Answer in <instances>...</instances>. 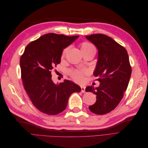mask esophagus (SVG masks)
Returning a JSON list of instances; mask_svg holds the SVG:
<instances>
[{
	"mask_svg": "<svg viewBox=\"0 0 148 148\" xmlns=\"http://www.w3.org/2000/svg\"><path fill=\"white\" fill-rule=\"evenodd\" d=\"M85 88H86V87H85L84 86H81V89H82V92H85Z\"/></svg>",
	"mask_w": 148,
	"mask_h": 148,
	"instance_id": "1",
	"label": "esophagus"
}]
</instances>
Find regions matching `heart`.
I'll return each mask as SVG.
<instances>
[{
	"label": "heart",
	"mask_w": 148,
	"mask_h": 148,
	"mask_svg": "<svg viewBox=\"0 0 148 148\" xmlns=\"http://www.w3.org/2000/svg\"><path fill=\"white\" fill-rule=\"evenodd\" d=\"M81 49L82 52L84 51H95L96 52V49L92 44L88 42H84L81 45ZM68 50V47L65 48L64 50L62 52V57H64L65 55V53ZM86 73V71L84 70H74L71 72V77L75 81L81 83L83 81L84 77L83 75Z\"/></svg>",
	"instance_id": "obj_1"
}]
</instances>
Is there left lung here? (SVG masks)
Listing matches in <instances>:
<instances>
[{"mask_svg":"<svg viewBox=\"0 0 148 148\" xmlns=\"http://www.w3.org/2000/svg\"><path fill=\"white\" fill-rule=\"evenodd\" d=\"M98 50V59L94 75L100 82L99 86H88L86 92L96 95V101L89 107L92 112L104 115L117 107L127 90L132 68L126 49L105 34L86 36Z\"/></svg>","mask_w":148,"mask_h":148,"instance_id":"left-lung-1","label":"left lung"}]
</instances>
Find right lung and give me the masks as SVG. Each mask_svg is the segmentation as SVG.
<instances>
[{"label":"right lung","mask_w":148,"mask_h":148,"mask_svg":"<svg viewBox=\"0 0 148 148\" xmlns=\"http://www.w3.org/2000/svg\"><path fill=\"white\" fill-rule=\"evenodd\" d=\"M78 36L49 33L30 42L20 60L24 88L33 105L42 113L57 115L66 108L70 96L82 89L70 80L55 84L51 70L60 63L63 50Z\"/></svg>","instance_id":"add662e5"}]
</instances>
